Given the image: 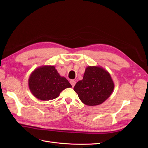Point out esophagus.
Wrapping results in <instances>:
<instances>
[{
    "instance_id": "1",
    "label": "esophagus",
    "mask_w": 148,
    "mask_h": 148,
    "mask_svg": "<svg viewBox=\"0 0 148 148\" xmlns=\"http://www.w3.org/2000/svg\"><path fill=\"white\" fill-rule=\"evenodd\" d=\"M70 84H71V86H72V87H74V86L76 84V82L75 81V80H71L70 81Z\"/></svg>"
}]
</instances>
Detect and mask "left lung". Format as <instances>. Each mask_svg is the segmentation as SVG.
<instances>
[{
  "label": "left lung",
  "mask_w": 148,
  "mask_h": 148,
  "mask_svg": "<svg viewBox=\"0 0 148 148\" xmlns=\"http://www.w3.org/2000/svg\"><path fill=\"white\" fill-rule=\"evenodd\" d=\"M114 83L110 73L100 66H88L82 80L74 86V91L83 104L89 106L101 104L113 92Z\"/></svg>",
  "instance_id": "left-lung-1"
}]
</instances>
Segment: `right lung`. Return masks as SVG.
<instances>
[{
    "label": "right lung",
    "mask_w": 148,
    "mask_h": 148,
    "mask_svg": "<svg viewBox=\"0 0 148 148\" xmlns=\"http://www.w3.org/2000/svg\"><path fill=\"white\" fill-rule=\"evenodd\" d=\"M28 86L32 95L42 101L56 99L64 89L72 87L53 65H44L36 69L29 76Z\"/></svg>",
    "instance_id": "1"
}]
</instances>
